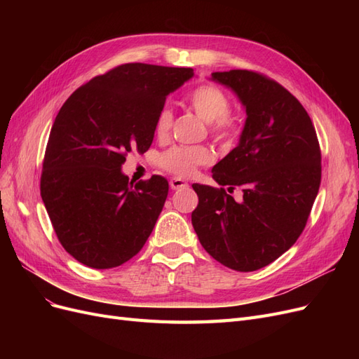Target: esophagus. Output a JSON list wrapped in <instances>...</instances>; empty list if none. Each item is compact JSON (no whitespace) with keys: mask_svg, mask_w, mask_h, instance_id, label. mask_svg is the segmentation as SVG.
I'll return each instance as SVG.
<instances>
[{"mask_svg":"<svg viewBox=\"0 0 359 359\" xmlns=\"http://www.w3.org/2000/svg\"><path fill=\"white\" fill-rule=\"evenodd\" d=\"M169 186H170V189L172 190H180V189H186L189 184L184 181V180H181V178H172L170 181H169Z\"/></svg>","mask_w":359,"mask_h":359,"instance_id":"1","label":"esophagus"}]
</instances>
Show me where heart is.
Masks as SVG:
<instances>
[{"label": "heart", "mask_w": 359, "mask_h": 359, "mask_svg": "<svg viewBox=\"0 0 359 359\" xmlns=\"http://www.w3.org/2000/svg\"><path fill=\"white\" fill-rule=\"evenodd\" d=\"M187 103L203 121L210 124L211 133L222 140H229L238 133V119L229 114V99L211 83H203L191 90ZM173 123L170 107H161L156 118V135L160 139L168 137ZM214 156L210 148L198 147H173L158 157V165L180 177H190L198 166L210 165Z\"/></svg>", "instance_id": "b5f03b06"}]
</instances>
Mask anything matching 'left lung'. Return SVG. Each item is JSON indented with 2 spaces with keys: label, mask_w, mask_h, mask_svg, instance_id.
<instances>
[{
  "label": "left lung",
  "mask_w": 359,
  "mask_h": 359,
  "mask_svg": "<svg viewBox=\"0 0 359 359\" xmlns=\"http://www.w3.org/2000/svg\"><path fill=\"white\" fill-rule=\"evenodd\" d=\"M245 109L240 142L212 168L219 186L193 184L191 212L202 247L227 268L248 273L274 262L306 227L320 186V148L302 104L276 81L248 70L214 72Z\"/></svg>",
  "instance_id": "1"
}]
</instances>
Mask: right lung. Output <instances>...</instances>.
Returning <instances> with one entry per match:
<instances>
[{
    "instance_id": "1",
    "label": "right lung",
    "mask_w": 359,
    "mask_h": 359,
    "mask_svg": "<svg viewBox=\"0 0 359 359\" xmlns=\"http://www.w3.org/2000/svg\"><path fill=\"white\" fill-rule=\"evenodd\" d=\"M193 69L130 62L76 90L52 126L40 193L61 245L78 262L107 269L140 252L168 198L153 175L133 184L123 173L127 153L153 144L166 97Z\"/></svg>"
}]
</instances>
